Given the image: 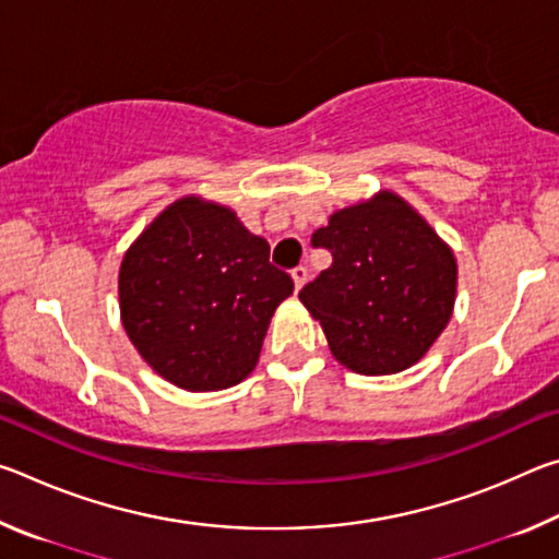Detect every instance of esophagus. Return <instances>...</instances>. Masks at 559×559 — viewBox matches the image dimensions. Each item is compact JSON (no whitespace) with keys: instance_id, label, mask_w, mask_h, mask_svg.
Returning <instances> with one entry per match:
<instances>
[{"instance_id":"esophagus-1","label":"esophagus","mask_w":559,"mask_h":559,"mask_svg":"<svg viewBox=\"0 0 559 559\" xmlns=\"http://www.w3.org/2000/svg\"><path fill=\"white\" fill-rule=\"evenodd\" d=\"M290 276H293V283H296V290H300V288H302V283L308 281V269H306V266L293 269V271H290Z\"/></svg>"}]
</instances>
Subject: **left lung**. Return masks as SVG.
<instances>
[{
  "mask_svg": "<svg viewBox=\"0 0 559 559\" xmlns=\"http://www.w3.org/2000/svg\"><path fill=\"white\" fill-rule=\"evenodd\" d=\"M333 263L298 293L330 353L357 374H394L429 353L451 320L456 259L400 194L335 212L313 234Z\"/></svg>",
  "mask_w": 559,
  "mask_h": 559,
  "instance_id": "8db88e82",
  "label": "left lung"
}]
</instances>
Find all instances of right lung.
Listing matches in <instances>:
<instances>
[{"instance_id": "obj_1", "label": "right lung", "mask_w": 559, "mask_h": 559, "mask_svg": "<svg viewBox=\"0 0 559 559\" xmlns=\"http://www.w3.org/2000/svg\"><path fill=\"white\" fill-rule=\"evenodd\" d=\"M269 241L229 206L182 197L120 263V318L153 370L187 392L239 384L259 362L273 313L293 293Z\"/></svg>"}]
</instances>
